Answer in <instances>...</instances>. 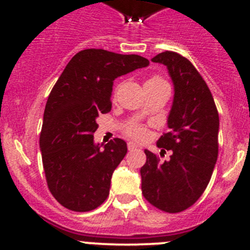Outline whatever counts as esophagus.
<instances>
[{
	"label": "esophagus",
	"instance_id": "obj_1",
	"mask_svg": "<svg viewBox=\"0 0 250 250\" xmlns=\"http://www.w3.org/2000/svg\"><path fill=\"white\" fill-rule=\"evenodd\" d=\"M128 150H129V151H132V150H135V148H137L138 147V146L137 145H135V144L134 143H132V141H129V143H128Z\"/></svg>",
	"mask_w": 250,
	"mask_h": 250
}]
</instances>
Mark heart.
I'll use <instances>...</instances> for the list:
<instances>
[{
    "mask_svg": "<svg viewBox=\"0 0 250 250\" xmlns=\"http://www.w3.org/2000/svg\"><path fill=\"white\" fill-rule=\"evenodd\" d=\"M163 82H165V81H163L161 77L153 76L148 78V80L146 81L145 84H147V83H163ZM125 133H127L129 137L134 138V139L137 140H143L145 139L146 137V129L139 125H129L127 128H125Z\"/></svg>",
    "mask_w": 250,
    "mask_h": 250,
    "instance_id": "obj_1",
    "label": "heart"
}]
</instances>
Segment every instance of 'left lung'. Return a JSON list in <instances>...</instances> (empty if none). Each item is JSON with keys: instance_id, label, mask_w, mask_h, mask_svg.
<instances>
[{"instance_id": "8db88e82", "label": "left lung", "mask_w": 250, "mask_h": 250, "mask_svg": "<svg viewBox=\"0 0 250 250\" xmlns=\"http://www.w3.org/2000/svg\"><path fill=\"white\" fill-rule=\"evenodd\" d=\"M151 60L167 66L174 84L170 130L157 141L158 147L172 150V156L161 161L145 150L141 191L156 208L179 213L202 196L210 180L218 160L219 113L206 81L190 60L169 50Z\"/></svg>"}]
</instances>
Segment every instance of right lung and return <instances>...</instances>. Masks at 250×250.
Segmentation results:
<instances>
[{
    "instance_id": "add662e5",
    "label": "right lung",
    "mask_w": 250,
    "mask_h": 250,
    "mask_svg": "<svg viewBox=\"0 0 250 250\" xmlns=\"http://www.w3.org/2000/svg\"><path fill=\"white\" fill-rule=\"evenodd\" d=\"M150 64L137 54L84 49L72 57L48 97L40 135L48 188L62 207L89 211L104 203L125 140L94 144L97 118L111 110L115 78Z\"/></svg>"
}]
</instances>
